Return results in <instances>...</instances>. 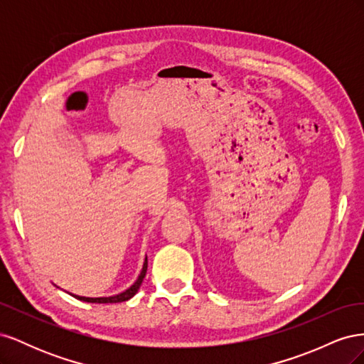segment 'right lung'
Masks as SVG:
<instances>
[{"label": "right lung", "instance_id": "add662e5", "mask_svg": "<svg viewBox=\"0 0 364 364\" xmlns=\"http://www.w3.org/2000/svg\"><path fill=\"white\" fill-rule=\"evenodd\" d=\"M146 272H147V257H146L144 266H142V270L139 273L138 279L126 291L119 293V294H115V296H109V297H85V296H77V294H71V296H74L75 299H80L83 302H91V304H117V302H124V301H129L130 297H134L136 294V291L139 290L141 284H142V279H144V277H146Z\"/></svg>", "mask_w": 364, "mask_h": 364}]
</instances>
